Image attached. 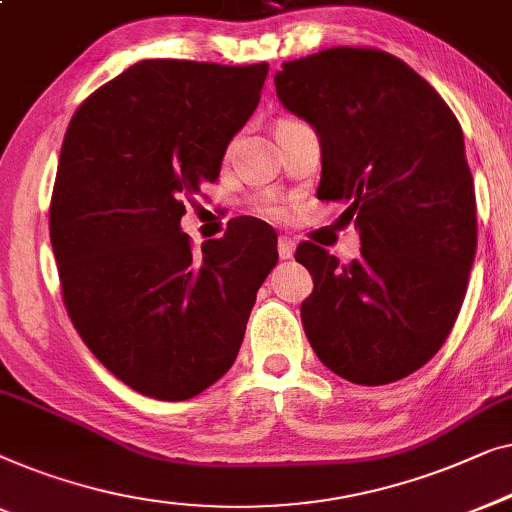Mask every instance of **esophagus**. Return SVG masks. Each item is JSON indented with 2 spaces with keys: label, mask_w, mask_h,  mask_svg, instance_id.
Instances as JSON below:
<instances>
[{
  "label": "esophagus",
  "mask_w": 512,
  "mask_h": 512,
  "mask_svg": "<svg viewBox=\"0 0 512 512\" xmlns=\"http://www.w3.org/2000/svg\"><path fill=\"white\" fill-rule=\"evenodd\" d=\"M294 250H297V243H294L292 239H287V236H280V239H278V255H280V259H292Z\"/></svg>",
  "instance_id": "1"
}]
</instances>
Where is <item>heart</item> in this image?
Here are the masks:
<instances>
[{
	"label": "heart",
	"mask_w": 512,
	"mask_h": 512,
	"mask_svg": "<svg viewBox=\"0 0 512 512\" xmlns=\"http://www.w3.org/2000/svg\"><path fill=\"white\" fill-rule=\"evenodd\" d=\"M259 211L269 215V218H280V215H283V206H280L273 197H266L262 199V204H259Z\"/></svg>",
	"instance_id": "heart-1"
}]
</instances>
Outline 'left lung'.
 <instances>
[{
    "mask_svg": "<svg viewBox=\"0 0 512 512\" xmlns=\"http://www.w3.org/2000/svg\"><path fill=\"white\" fill-rule=\"evenodd\" d=\"M276 95L318 134V199L345 204L362 241L350 264L299 243L294 257L313 276L301 304L308 343L350 383L406 378L448 338L478 246L462 127L420 74L383 50L285 62Z\"/></svg>",
    "mask_w": 512,
    "mask_h": 512,
    "instance_id": "left-lung-1",
    "label": "left lung"
}]
</instances>
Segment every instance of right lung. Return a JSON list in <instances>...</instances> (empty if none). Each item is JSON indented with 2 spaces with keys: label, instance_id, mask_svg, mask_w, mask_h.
Segmentation results:
<instances>
[{
  "label": "right lung",
  "instance_id": "add662e5",
  "mask_svg": "<svg viewBox=\"0 0 512 512\" xmlns=\"http://www.w3.org/2000/svg\"><path fill=\"white\" fill-rule=\"evenodd\" d=\"M269 64L141 60L78 106L62 141L50 243L92 355L146 397L183 401L232 369L278 236L232 220L192 253L183 199L215 183Z\"/></svg>",
  "mask_w": 512,
  "mask_h": 512
}]
</instances>
